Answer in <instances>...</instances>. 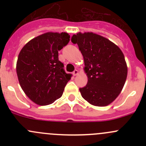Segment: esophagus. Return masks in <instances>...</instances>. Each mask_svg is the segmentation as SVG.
Instances as JSON below:
<instances>
[{
    "label": "esophagus",
    "mask_w": 146,
    "mask_h": 146,
    "mask_svg": "<svg viewBox=\"0 0 146 146\" xmlns=\"http://www.w3.org/2000/svg\"><path fill=\"white\" fill-rule=\"evenodd\" d=\"M78 73H79V72H78V70H75L73 72V76H74L78 75Z\"/></svg>",
    "instance_id": "34e87169"
}]
</instances>
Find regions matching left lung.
<instances>
[{"label":"left lung","instance_id":"8db88e82","mask_svg":"<svg viewBox=\"0 0 146 146\" xmlns=\"http://www.w3.org/2000/svg\"><path fill=\"white\" fill-rule=\"evenodd\" d=\"M83 56L86 86L80 88L83 99L92 105L105 107L113 102L123 88L128 68L120 48L93 32H78L71 38Z\"/></svg>","mask_w":146,"mask_h":146}]
</instances>
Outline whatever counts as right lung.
Returning <instances> with one entry per match:
<instances>
[{"mask_svg": "<svg viewBox=\"0 0 146 146\" xmlns=\"http://www.w3.org/2000/svg\"><path fill=\"white\" fill-rule=\"evenodd\" d=\"M69 41L67 32H46L31 39L20 51L17 78L25 95L35 104L48 105L62 96L72 75L64 71L58 51Z\"/></svg>", "mask_w": 146, "mask_h": 146, "instance_id": "obj_1", "label": "right lung"}]
</instances>
